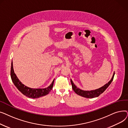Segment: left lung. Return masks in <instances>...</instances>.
I'll list each match as a JSON object with an SVG mask.
<instances>
[{
	"instance_id": "left-lung-1",
	"label": "left lung",
	"mask_w": 128,
	"mask_h": 128,
	"mask_svg": "<svg viewBox=\"0 0 128 128\" xmlns=\"http://www.w3.org/2000/svg\"><path fill=\"white\" fill-rule=\"evenodd\" d=\"M114 75H115V72H114L112 77V79H110V81L107 82L106 84H105L104 86H103L100 87V88L96 89V90H91V91H84L82 90L81 89H80L79 88H77V87L75 85V84H74L72 82V80H70V82L72 86V88L73 90L74 91V92L77 94L82 96L84 98H96L100 94H102L103 93L105 90L108 88V86L110 85L111 82H112V80L114 79Z\"/></svg>"
}]
</instances>
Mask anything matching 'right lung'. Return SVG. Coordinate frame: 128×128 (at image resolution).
Instances as JSON below:
<instances>
[{
    "label": "right lung",
    "instance_id": "right-lung-1",
    "mask_svg": "<svg viewBox=\"0 0 128 128\" xmlns=\"http://www.w3.org/2000/svg\"><path fill=\"white\" fill-rule=\"evenodd\" d=\"M11 78L13 83L14 84L16 88L23 94L27 97L32 98H39L49 94L53 88L54 80V79L51 84L49 86L44 89H34L29 88V87L23 84L17 77L16 74L14 73V70H13L12 62L11 63Z\"/></svg>",
    "mask_w": 128,
    "mask_h": 128
}]
</instances>
